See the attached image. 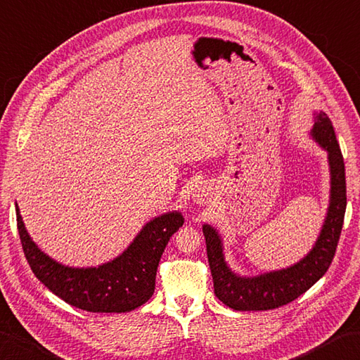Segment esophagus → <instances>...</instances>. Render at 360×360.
<instances>
[{
    "mask_svg": "<svg viewBox=\"0 0 360 360\" xmlns=\"http://www.w3.org/2000/svg\"><path fill=\"white\" fill-rule=\"evenodd\" d=\"M207 195H209V193H207V190H206V188H200L198 192H196V193L193 195V198H195V201H196V202H200V204H201V202H204V201L207 200Z\"/></svg>",
    "mask_w": 360,
    "mask_h": 360,
    "instance_id": "1",
    "label": "esophagus"
}]
</instances>
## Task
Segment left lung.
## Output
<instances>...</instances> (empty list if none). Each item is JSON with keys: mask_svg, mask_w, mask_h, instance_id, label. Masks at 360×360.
<instances>
[{"mask_svg": "<svg viewBox=\"0 0 360 360\" xmlns=\"http://www.w3.org/2000/svg\"><path fill=\"white\" fill-rule=\"evenodd\" d=\"M311 136L328 153L330 195L328 214L314 248L300 262L283 270L259 276H240L229 269L223 255V242L215 228L204 224L207 259L214 279V292L223 304L234 311H270L297 300L309 290L329 269L343 226L347 209V182L340 146L333 123L325 112L315 114Z\"/></svg>", "mask_w": 360, "mask_h": 360, "instance_id": "1", "label": "left lung"}]
</instances>
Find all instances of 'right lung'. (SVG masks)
<instances>
[{
	"label": "right lung",
	"instance_id": "1",
	"mask_svg": "<svg viewBox=\"0 0 360 360\" xmlns=\"http://www.w3.org/2000/svg\"><path fill=\"white\" fill-rule=\"evenodd\" d=\"M17 210L21 246L32 273L68 304L87 312H131L150 300L156 285L159 260L184 218L178 210L148 221L132 243L110 262L87 269L62 265L46 256L27 234Z\"/></svg>",
	"mask_w": 360,
	"mask_h": 360
}]
</instances>
